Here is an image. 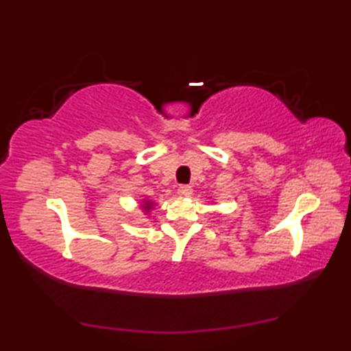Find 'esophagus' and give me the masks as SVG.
<instances>
[{
  "instance_id": "34e87169",
  "label": "esophagus",
  "mask_w": 351,
  "mask_h": 351,
  "mask_svg": "<svg viewBox=\"0 0 351 351\" xmlns=\"http://www.w3.org/2000/svg\"><path fill=\"white\" fill-rule=\"evenodd\" d=\"M193 193V189H192V186H186V184H184V186H180L178 187V195H180V197H184V198H189L190 195Z\"/></svg>"
}]
</instances>
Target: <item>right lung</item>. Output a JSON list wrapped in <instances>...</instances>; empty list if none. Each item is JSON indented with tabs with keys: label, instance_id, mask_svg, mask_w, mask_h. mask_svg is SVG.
I'll return each instance as SVG.
<instances>
[{
	"label": "right lung",
	"instance_id": "1",
	"mask_svg": "<svg viewBox=\"0 0 351 351\" xmlns=\"http://www.w3.org/2000/svg\"><path fill=\"white\" fill-rule=\"evenodd\" d=\"M141 209H142V212L145 213V215H150V212L154 209V206H156V203H154V201H152V199H147V198H144V199H141Z\"/></svg>",
	"mask_w": 351,
	"mask_h": 351
}]
</instances>
